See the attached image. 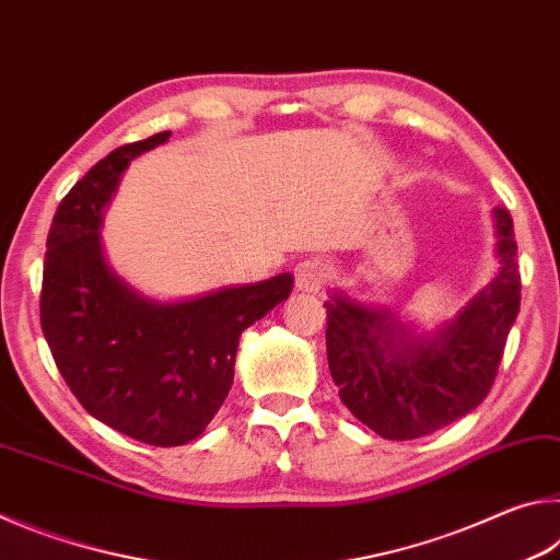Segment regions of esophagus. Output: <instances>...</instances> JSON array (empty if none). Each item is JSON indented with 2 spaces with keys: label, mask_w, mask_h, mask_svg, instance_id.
Instances as JSON below:
<instances>
[{
  "label": "esophagus",
  "mask_w": 560,
  "mask_h": 560,
  "mask_svg": "<svg viewBox=\"0 0 560 560\" xmlns=\"http://www.w3.org/2000/svg\"><path fill=\"white\" fill-rule=\"evenodd\" d=\"M328 281V267L320 259L311 257L296 267V289L306 293H320Z\"/></svg>",
  "instance_id": "esophagus-1"
}]
</instances>
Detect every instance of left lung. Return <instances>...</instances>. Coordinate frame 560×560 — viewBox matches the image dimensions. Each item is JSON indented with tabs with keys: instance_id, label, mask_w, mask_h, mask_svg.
Here are the masks:
<instances>
[{
	"instance_id": "obj_1",
	"label": "left lung",
	"mask_w": 560,
	"mask_h": 560,
	"mask_svg": "<svg viewBox=\"0 0 560 560\" xmlns=\"http://www.w3.org/2000/svg\"><path fill=\"white\" fill-rule=\"evenodd\" d=\"M494 232L497 277L438 328L422 330L343 291L326 301V353L338 395L381 438H424L489 395L521 306L514 222L501 207Z\"/></svg>"
}]
</instances>
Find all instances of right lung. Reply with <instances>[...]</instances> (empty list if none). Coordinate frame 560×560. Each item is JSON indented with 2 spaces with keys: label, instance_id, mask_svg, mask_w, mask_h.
Listing matches in <instances>:
<instances>
[{
  "label": "right lung",
  "instance_id": "right-lung-1",
  "mask_svg": "<svg viewBox=\"0 0 560 560\" xmlns=\"http://www.w3.org/2000/svg\"><path fill=\"white\" fill-rule=\"evenodd\" d=\"M170 130L93 165L56 210L46 240L42 328L56 368L86 410L155 447L200 438L232 390L249 326L289 299L291 273L160 301L122 281L103 254V212L132 160Z\"/></svg>",
  "mask_w": 560,
  "mask_h": 560
}]
</instances>
